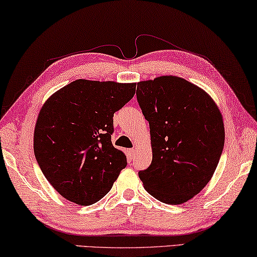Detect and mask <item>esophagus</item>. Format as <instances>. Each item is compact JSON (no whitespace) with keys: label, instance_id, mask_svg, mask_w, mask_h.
<instances>
[{"label":"esophagus","instance_id":"34e87169","mask_svg":"<svg viewBox=\"0 0 257 257\" xmlns=\"http://www.w3.org/2000/svg\"><path fill=\"white\" fill-rule=\"evenodd\" d=\"M135 153H136V149H129L128 150V154L130 156V158L135 157Z\"/></svg>","mask_w":257,"mask_h":257}]
</instances>
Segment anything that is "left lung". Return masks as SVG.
Segmentation results:
<instances>
[{
  "label": "left lung",
  "mask_w": 257,
  "mask_h": 257,
  "mask_svg": "<svg viewBox=\"0 0 257 257\" xmlns=\"http://www.w3.org/2000/svg\"><path fill=\"white\" fill-rule=\"evenodd\" d=\"M137 100L150 123L152 162L138 173L148 192L181 205L216 170L225 132L217 104L203 89L174 75L137 83Z\"/></svg>",
  "instance_id": "8db88e82"
}]
</instances>
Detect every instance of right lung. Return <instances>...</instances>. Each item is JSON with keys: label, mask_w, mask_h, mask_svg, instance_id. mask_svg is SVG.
I'll return each instance as SVG.
<instances>
[{"label": "right lung", "mask_w": 257, "mask_h": 257, "mask_svg": "<svg viewBox=\"0 0 257 257\" xmlns=\"http://www.w3.org/2000/svg\"><path fill=\"white\" fill-rule=\"evenodd\" d=\"M135 83L79 79L49 97L34 129L41 170L62 197L88 206L105 197L127 157L112 144L113 115L133 98Z\"/></svg>", "instance_id": "obj_1"}]
</instances>
